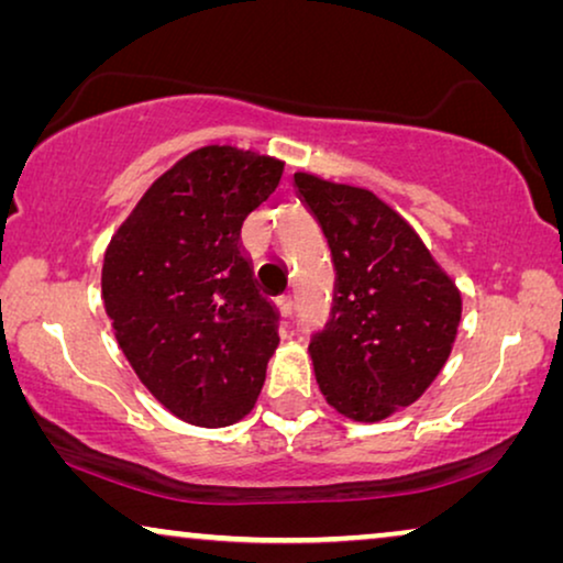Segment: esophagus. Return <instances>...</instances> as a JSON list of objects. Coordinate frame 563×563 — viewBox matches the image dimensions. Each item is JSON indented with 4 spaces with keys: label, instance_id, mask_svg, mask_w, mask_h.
Here are the masks:
<instances>
[{
    "label": "esophagus",
    "instance_id": "34e87169",
    "mask_svg": "<svg viewBox=\"0 0 563 563\" xmlns=\"http://www.w3.org/2000/svg\"><path fill=\"white\" fill-rule=\"evenodd\" d=\"M279 312L284 314V320H291L295 318V299L291 297H284L279 302Z\"/></svg>",
    "mask_w": 563,
    "mask_h": 563
}]
</instances>
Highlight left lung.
Masks as SVG:
<instances>
[{"instance_id": "8db88e82", "label": "left lung", "mask_w": 563, "mask_h": 563, "mask_svg": "<svg viewBox=\"0 0 563 563\" xmlns=\"http://www.w3.org/2000/svg\"><path fill=\"white\" fill-rule=\"evenodd\" d=\"M299 202L335 264L333 320L310 343L325 402L379 422L418 402L451 356L461 291L420 235L374 191L297 172Z\"/></svg>"}]
</instances>
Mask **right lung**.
<instances>
[{"instance_id":"1","label":"right lung","mask_w":563,"mask_h":563,"mask_svg":"<svg viewBox=\"0 0 563 563\" xmlns=\"http://www.w3.org/2000/svg\"><path fill=\"white\" fill-rule=\"evenodd\" d=\"M282 174L284 161L205 145L153 181L107 245L102 299L118 345L143 387L189 426L245 418L279 345L241 228Z\"/></svg>"}]
</instances>
